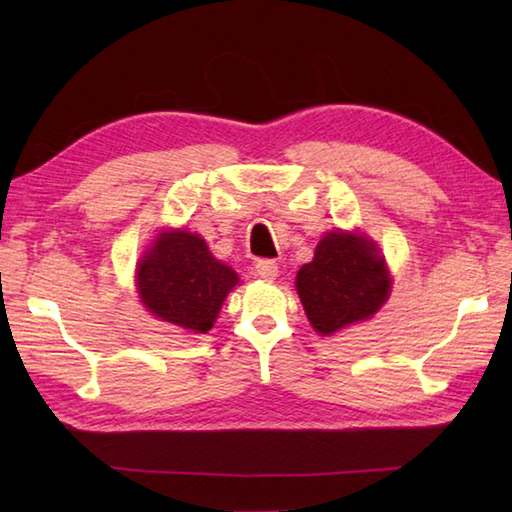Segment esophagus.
<instances>
[{
    "label": "esophagus",
    "instance_id": "obj_1",
    "mask_svg": "<svg viewBox=\"0 0 512 512\" xmlns=\"http://www.w3.org/2000/svg\"><path fill=\"white\" fill-rule=\"evenodd\" d=\"M257 270V277L259 279H266V281H273L279 273V266L273 262V259H262V262L255 264Z\"/></svg>",
    "mask_w": 512,
    "mask_h": 512
}]
</instances>
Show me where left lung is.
Wrapping results in <instances>:
<instances>
[{"label":"left lung","mask_w":512,"mask_h":512,"mask_svg":"<svg viewBox=\"0 0 512 512\" xmlns=\"http://www.w3.org/2000/svg\"><path fill=\"white\" fill-rule=\"evenodd\" d=\"M295 284L310 325L328 336L374 317L389 297L391 277L372 239L332 231L299 268Z\"/></svg>","instance_id":"obj_1"}]
</instances>
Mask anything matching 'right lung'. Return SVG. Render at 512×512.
<instances>
[{
    "mask_svg": "<svg viewBox=\"0 0 512 512\" xmlns=\"http://www.w3.org/2000/svg\"><path fill=\"white\" fill-rule=\"evenodd\" d=\"M237 273L211 255L198 233H160L136 268V288L147 312L178 328L206 334L220 314Z\"/></svg>",
    "mask_w": 512,
    "mask_h": 512,
    "instance_id": "right-lung-1",
    "label": "right lung"
}]
</instances>
